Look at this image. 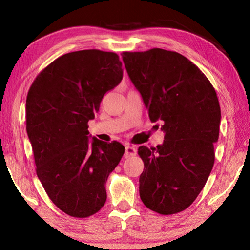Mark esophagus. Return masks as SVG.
<instances>
[{
    "mask_svg": "<svg viewBox=\"0 0 250 250\" xmlns=\"http://www.w3.org/2000/svg\"><path fill=\"white\" fill-rule=\"evenodd\" d=\"M137 154V149H135L134 146H125V158L128 159V158H132Z\"/></svg>",
    "mask_w": 250,
    "mask_h": 250,
    "instance_id": "esophagus-1",
    "label": "esophagus"
}]
</instances>
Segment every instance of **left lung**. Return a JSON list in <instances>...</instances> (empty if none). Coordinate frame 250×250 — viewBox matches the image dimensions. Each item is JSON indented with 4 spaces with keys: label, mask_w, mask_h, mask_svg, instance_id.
<instances>
[{
    "label": "left lung",
    "mask_w": 250,
    "mask_h": 250,
    "mask_svg": "<svg viewBox=\"0 0 250 250\" xmlns=\"http://www.w3.org/2000/svg\"><path fill=\"white\" fill-rule=\"evenodd\" d=\"M131 82L152 122L160 121L163 145L139 147L145 163L140 197L162 215L184 210L196 200L214 166L221 107L214 87L196 65L176 52H124Z\"/></svg>",
    "instance_id": "8db88e82"
}]
</instances>
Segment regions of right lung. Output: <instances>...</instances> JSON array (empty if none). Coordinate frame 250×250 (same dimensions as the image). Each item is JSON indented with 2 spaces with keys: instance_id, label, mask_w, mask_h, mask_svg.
Wrapping results in <instances>:
<instances>
[{
  "instance_id": "right-lung-1",
  "label": "right lung",
  "mask_w": 250,
  "mask_h": 250,
  "mask_svg": "<svg viewBox=\"0 0 250 250\" xmlns=\"http://www.w3.org/2000/svg\"><path fill=\"white\" fill-rule=\"evenodd\" d=\"M122 75L116 53L78 50L50 62L28 90L26 131L36 174L52 202L69 216L84 218L100 210L107 200L105 182L125 153L117 141L88 140V121Z\"/></svg>"
}]
</instances>
